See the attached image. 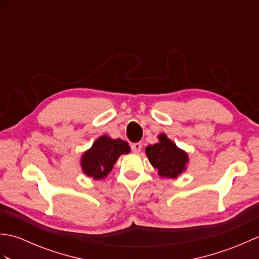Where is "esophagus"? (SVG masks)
<instances>
[{
  "instance_id": "34e87169",
  "label": "esophagus",
  "mask_w": 259,
  "mask_h": 259,
  "mask_svg": "<svg viewBox=\"0 0 259 259\" xmlns=\"http://www.w3.org/2000/svg\"><path fill=\"white\" fill-rule=\"evenodd\" d=\"M141 148H142V145L140 144V142H137V144L131 145V149H133V151L135 153H139L140 150H141Z\"/></svg>"
}]
</instances>
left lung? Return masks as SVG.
I'll return each instance as SVG.
<instances>
[{"instance_id":"obj_1","label":"left lung","mask_w":259,"mask_h":259,"mask_svg":"<svg viewBox=\"0 0 259 259\" xmlns=\"http://www.w3.org/2000/svg\"><path fill=\"white\" fill-rule=\"evenodd\" d=\"M159 142L146 148V155L158 174L163 178H177L186 170L188 155L179 149L174 142L161 134L158 136Z\"/></svg>"}]
</instances>
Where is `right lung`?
I'll use <instances>...</instances> for the list:
<instances>
[{
	"instance_id": "1",
	"label": "right lung",
	"mask_w": 259,
	"mask_h": 259,
	"mask_svg": "<svg viewBox=\"0 0 259 259\" xmlns=\"http://www.w3.org/2000/svg\"><path fill=\"white\" fill-rule=\"evenodd\" d=\"M129 152L128 142L121 139H111L106 135L99 137L90 149L81 157L82 171L88 177L96 180L102 179L111 171L118 158Z\"/></svg>"
}]
</instances>
